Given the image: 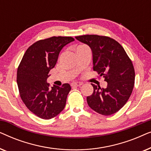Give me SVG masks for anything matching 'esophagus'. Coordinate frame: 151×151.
<instances>
[{"label": "esophagus", "mask_w": 151, "mask_h": 151, "mask_svg": "<svg viewBox=\"0 0 151 151\" xmlns=\"http://www.w3.org/2000/svg\"><path fill=\"white\" fill-rule=\"evenodd\" d=\"M82 83L81 82H73V83H71V86H81L82 85Z\"/></svg>", "instance_id": "34e87169"}]
</instances>
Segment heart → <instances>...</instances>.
Segmentation results:
<instances>
[{
  "instance_id": "b5f03b06",
  "label": "heart",
  "mask_w": 151,
  "mask_h": 151,
  "mask_svg": "<svg viewBox=\"0 0 151 151\" xmlns=\"http://www.w3.org/2000/svg\"><path fill=\"white\" fill-rule=\"evenodd\" d=\"M88 49V47L86 46V45H78V46L76 47V51H78V50H81V49Z\"/></svg>"
}]
</instances>
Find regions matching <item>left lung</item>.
<instances>
[{
    "label": "left lung",
    "instance_id": "left-lung-1",
    "mask_svg": "<svg viewBox=\"0 0 151 151\" xmlns=\"http://www.w3.org/2000/svg\"><path fill=\"white\" fill-rule=\"evenodd\" d=\"M90 47L93 70L107 82L106 88L91 84L93 93L86 98L90 108L103 115H111L124 106L133 91L135 70L122 46L114 39L98 35L76 36Z\"/></svg>",
    "mask_w": 151,
    "mask_h": 151
}]
</instances>
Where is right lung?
<instances>
[{
	"mask_svg": "<svg viewBox=\"0 0 151 151\" xmlns=\"http://www.w3.org/2000/svg\"><path fill=\"white\" fill-rule=\"evenodd\" d=\"M73 40L72 37L53 36L37 41L27 49L18 66L20 98L29 110L40 118H53L65 108L71 86L66 83L51 87L47 79L62 49Z\"/></svg>",
	"mask_w": 151,
	"mask_h": 151,
	"instance_id": "add662e5",
	"label": "right lung"
}]
</instances>
